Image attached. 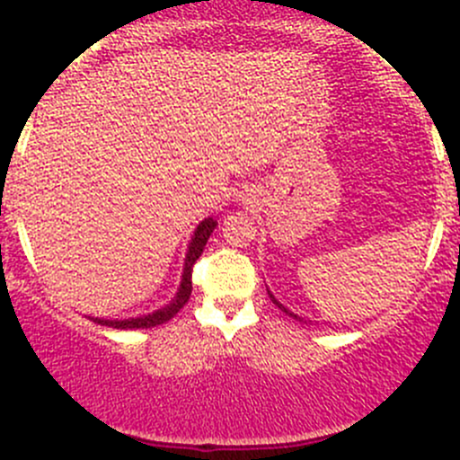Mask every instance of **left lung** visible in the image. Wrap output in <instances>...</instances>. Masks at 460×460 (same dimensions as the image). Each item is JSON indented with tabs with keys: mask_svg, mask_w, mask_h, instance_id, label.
Listing matches in <instances>:
<instances>
[{
	"mask_svg": "<svg viewBox=\"0 0 460 460\" xmlns=\"http://www.w3.org/2000/svg\"><path fill=\"white\" fill-rule=\"evenodd\" d=\"M268 295H270V299H272L274 303H277V305H279V307H281V310H283V312H286V314H290V316H295V319H299V321H303V319H301V316H296V314H295V312H290V310H288V307H286V305H281V303H279L277 299H274V295H272V292H270V290H268Z\"/></svg>",
	"mask_w": 460,
	"mask_h": 460,
	"instance_id": "8db88e82",
	"label": "left lung"
}]
</instances>
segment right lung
Segmentation results:
<instances>
[{
  "instance_id": "obj_1",
  "label": "right lung",
  "mask_w": 460,
  "mask_h": 460,
  "mask_svg": "<svg viewBox=\"0 0 460 460\" xmlns=\"http://www.w3.org/2000/svg\"><path fill=\"white\" fill-rule=\"evenodd\" d=\"M217 228V217H208L203 219L201 224L197 226V230L192 232L190 243H188V252L186 259H183V272H181V283H179L177 295L172 296V301L168 305L159 307V310L150 312V314H141V316H132V319H99V316H90L94 323L99 325H108V328H117V330H148V328H157V325L165 323V321L172 319L183 305H186L188 299H190L192 292V265L199 257H201L203 248H206L208 239H210L212 230Z\"/></svg>"
}]
</instances>
